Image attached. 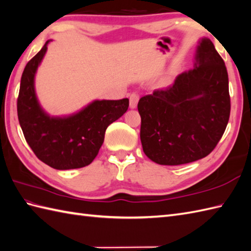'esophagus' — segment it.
<instances>
[{"mask_svg":"<svg viewBox=\"0 0 251 251\" xmlns=\"http://www.w3.org/2000/svg\"><path fill=\"white\" fill-rule=\"evenodd\" d=\"M139 94L138 93H131L130 96H129V106L130 108H136L137 104H138V101H139Z\"/></svg>","mask_w":251,"mask_h":251,"instance_id":"1","label":"esophagus"}]
</instances>
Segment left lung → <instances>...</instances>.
<instances>
[{"label": "left lung", "instance_id": "1", "mask_svg": "<svg viewBox=\"0 0 251 251\" xmlns=\"http://www.w3.org/2000/svg\"><path fill=\"white\" fill-rule=\"evenodd\" d=\"M228 72L208 38L197 48L195 67L166 89L140 98L143 152L156 164L184 165L216 148L230 118Z\"/></svg>", "mask_w": 251, "mask_h": 251}]
</instances>
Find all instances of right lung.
<instances>
[{
	"label": "right lung",
	"instance_id": "right-lung-1",
	"mask_svg": "<svg viewBox=\"0 0 251 251\" xmlns=\"http://www.w3.org/2000/svg\"><path fill=\"white\" fill-rule=\"evenodd\" d=\"M49 42L23 71L17 100L19 123L39 160L57 170L82 168L95 159L107 127L127 111L129 100H95L78 113L51 118L39 106L34 89L35 73Z\"/></svg>",
	"mask_w": 251,
	"mask_h": 251
}]
</instances>
